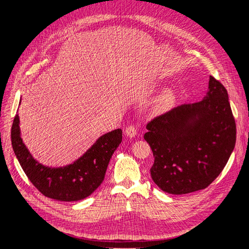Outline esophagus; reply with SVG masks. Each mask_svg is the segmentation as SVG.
I'll return each instance as SVG.
<instances>
[{"label": "esophagus", "instance_id": "esophagus-1", "mask_svg": "<svg viewBox=\"0 0 249 249\" xmlns=\"http://www.w3.org/2000/svg\"><path fill=\"white\" fill-rule=\"evenodd\" d=\"M136 134H137V130H136V127H135L134 125H129L125 129V135H126L127 137L134 138L135 136H136Z\"/></svg>", "mask_w": 249, "mask_h": 249}]
</instances>
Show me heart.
Masks as SVG:
<instances>
[{
	"mask_svg": "<svg viewBox=\"0 0 249 249\" xmlns=\"http://www.w3.org/2000/svg\"><path fill=\"white\" fill-rule=\"evenodd\" d=\"M172 102H173V93H172V92H167L166 94H165V95L162 97V100L160 101L159 108H160L161 110L167 109V108L170 106V105L172 104Z\"/></svg>",
	"mask_w": 249,
	"mask_h": 249,
	"instance_id": "obj_1",
	"label": "heart"
}]
</instances>
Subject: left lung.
<instances>
[{
  "instance_id": "8db88e82",
  "label": "left lung",
  "mask_w": 249,
  "mask_h": 249,
  "mask_svg": "<svg viewBox=\"0 0 249 249\" xmlns=\"http://www.w3.org/2000/svg\"><path fill=\"white\" fill-rule=\"evenodd\" d=\"M153 150L150 176L169 194L207 188L220 175L236 144V123L227 89L212 76L203 100L173 108L146 125Z\"/></svg>"
}]
</instances>
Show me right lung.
I'll return each mask as SVG.
<instances>
[{
  "label": "right lung",
  "instance_id": "add662e5",
  "mask_svg": "<svg viewBox=\"0 0 249 249\" xmlns=\"http://www.w3.org/2000/svg\"><path fill=\"white\" fill-rule=\"evenodd\" d=\"M123 140L117 129L103 135L77 161L63 167L52 168L37 162L20 138L19 117L11 127V143L28 178L44 196L61 201H77L88 197L105 178L108 164Z\"/></svg>",
  "mask_w": 249,
  "mask_h": 249
}]
</instances>
